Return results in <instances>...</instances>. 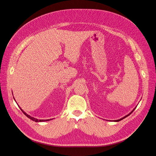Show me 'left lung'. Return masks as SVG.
I'll use <instances>...</instances> for the list:
<instances>
[{
	"mask_svg": "<svg viewBox=\"0 0 156 156\" xmlns=\"http://www.w3.org/2000/svg\"><path fill=\"white\" fill-rule=\"evenodd\" d=\"M137 106H136V108ZM136 108H134V109H133V110L131 111V112H130V113H129V114L128 115H127L126 116H124L123 118H121V119H118V120H113V121H114V122H118V121H120L121 120H122V119H124L125 118H126V117H127V116H129L131 114V113L134 111V109H136Z\"/></svg>",
	"mask_w": 156,
	"mask_h": 156,
	"instance_id": "obj_1",
	"label": "left lung"
}]
</instances>
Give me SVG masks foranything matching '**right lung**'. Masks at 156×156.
Here are the masks:
<instances>
[{"mask_svg": "<svg viewBox=\"0 0 156 156\" xmlns=\"http://www.w3.org/2000/svg\"><path fill=\"white\" fill-rule=\"evenodd\" d=\"M13 99H14V100H15V98H13ZM15 101H16V100H15ZM20 109H21V111L23 112V114H24L27 117H28L29 119H30L31 120L34 121H35V122H45V121H50V120L53 119H36V118H34V117H32L31 116H30V115H27L25 111H23L21 109L20 107Z\"/></svg>", "mask_w": 156, "mask_h": 156, "instance_id": "right-lung-1", "label": "right lung"}]
</instances>
